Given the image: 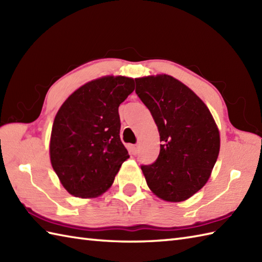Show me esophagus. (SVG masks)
Returning <instances> with one entry per match:
<instances>
[{"mask_svg": "<svg viewBox=\"0 0 262 262\" xmlns=\"http://www.w3.org/2000/svg\"><path fill=\"white\" fill-rule=\"evenodd\" d=\"M130 148H132V153L134 154V155L138 153V146L137 145H132Z\"/></svg>", "mask_w": 262, "mask_h": 262, "instance_id": "esophagus-1", "label": "esophagus"}]
</instances>
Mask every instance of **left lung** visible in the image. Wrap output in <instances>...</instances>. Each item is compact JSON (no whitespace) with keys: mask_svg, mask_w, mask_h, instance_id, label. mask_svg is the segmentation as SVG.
<instances>
[{"mask_svg":"<svg viewBox=\"0 0 262 262\" xmlns=\"http://www.w3.org/2000/svg\"><path fill=\"white\" fill-rule=\"evenodd\" d=\"M135 82L162 143L157 161L141 166L147 186L166 202H183L209 179L220 153L219 128L203 100L174 77L160 74Z\"/></svg>","mask_w":262,"mask_h":262,"instance_id":"left-lung-1","label":"left lung"}]
</instances>
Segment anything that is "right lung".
<instances>
[{
    "label": "right lung",
    "mask_w": 262,
    "mask_h": 262,
    "mask_svg": "<svg viewBox=\"0 0 262 262\" xmlns=\"http://www.w3.org/2000/svg\"><path fill=\"white\" fill-rule=\"evenodd\" d=\"M134 89L130 77L103 76L77 89L59 108L49 154L60 183L73 196L94 198L107 191L129 158L120 141L118 108Z\"/></svg>",
    "instance_id": "add662e5"
}]
</instances>
